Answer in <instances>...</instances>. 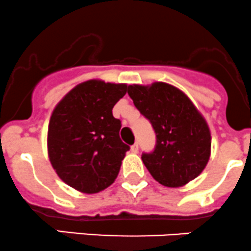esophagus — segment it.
Returning <instances> with one entry per match:
<instances>
[{
  "label": "esophagus",
  "mask_w": 251,
  "mask_h": 251,
  "mask_svg": "<svg viewBox=\"0 0 251 251\" xmlns=\"http://www.w3.org/2000/svg\"><path fill=\"white\" fill-rule=\"evenodd\" d=\"M130 150H131V152H134V153L138 152V150H139L138 143H135V144H134V145H131L130 146Z\"/></svg>",
  "instance_id": "obj_1"
}]
</instances>
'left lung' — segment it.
Returning a JSON list of instances; mask_svg holds the SVG:
<instances>
[{"instance_id": "1", "label": "left lung", "mask_w": 251, "mask_h": 251, "mask_svg": "<svg viewBox=\"0 0 251 251\" xmlns=\"http://www.w3.org/2000/svg\"><path fill=\"white\" fill-rule=\"evenodd\" d=\"M128 95L156 133V148L141 156L160 184L179 188L198 177L211 156L206 120L180 89L163 81L128 85Z\"/></svg>"}]
</instances>
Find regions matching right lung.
Masks as SVG:
<instances>
[{
    "label": "right lung",
    "instance_id": "obj_1",
    "mask_svg": "<svg viewBox=\"0 0 251 251\" xmlns=\"http://www.w3.org/2000/svg\"><path fill=\"white\" fill-rule=\"evenodd\" d=\"M126 84L90 79L74 86L56 105L47 130L52 168L66 184L84 194L110 187L129 146L120 139L121 121L112 108Z\"/></svg>",
    "mask_w": 251,
    "mask_h": 251
}]
</instances>
